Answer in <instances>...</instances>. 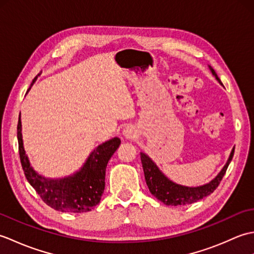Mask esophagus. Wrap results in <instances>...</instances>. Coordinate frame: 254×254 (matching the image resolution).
<instances>
[{
  "mask_svg": "<svg viewBox=\"0 0 254 254\" xmlns=\"http://www.w3.org/2000/svg\"><path fill=\"white\" fill-rule=\"evenodd\" d=\"M135 135H136V132L134 130L133 127H127L123 130V136L127 139L133 138Z\"/></svg>",
  "mask_w": 254,
  "mask_h": 254,
  "instance_id": "34e87169",
  "label": "esophagus"
}]
</instances>
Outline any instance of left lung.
<instances>
[{
    "mask_svg": "<svg viewBox=\"0 0 254 254\" xmlns=\"http://www.w3.org/2000/svg\"><path fill=\"white\" fill-rule=\"evenodd\" d=\"M209 71L217 79V82L222 85V82L218 78L216 72L214 71L212 66H208ZM235 153V147L231 149L229 158L227 163L223 167V169L219 171V174L214 178L212 181H209L206 185L199 187H187L171 181L163 171H161L158 166L156 165L152 158L145 153H141V160L143 165V170L145 175V180L149 189V192L153 194L155 197H157L160 202L170 206H179V205H187L197 202L203 197L209 195L213 193L214 190L222 181L223 177L227 170L231 159Z\"/></svg>",
    "mask_w": 254,
    "mask_h": 254,
    "instance_id": "left-lung-1",
    "label": "left lung"
}]
</instances>
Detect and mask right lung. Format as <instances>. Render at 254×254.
I'll return each mask as SVG.
<instances>
[{"mask_svg": "<svg viewBox=\"0 0 254 254\" xmlns=\"http://www.w3.org/2000/svg\"><path fill=\"white\" fill-rule=\"evenodd\" d=\"M37 77L32 80L27 93ZM17 138L20 163L26 179L47 205L59 212L85 213L89 212L100 202L105 190L107 164L120 146V138L113 137L98 145L89 154L80 169L75 171L73 175L57 179L41 176L32 168L24 148L20 115L17 124Z\"/></svg>", "mask_w": 254, "mask_h": 254, "instance_id": "obj_1", "label": "right lung"}]
</instances>
